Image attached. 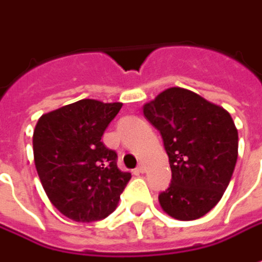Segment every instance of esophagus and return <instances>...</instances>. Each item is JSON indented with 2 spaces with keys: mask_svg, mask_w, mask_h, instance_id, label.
<instances>
[{
  "mask_svg": "<svg viewBox=\"0 0 262 262\" xmlns=\"http://www.w3.org/2000/svg\"><path fill=\"white\" fill-rule=\"evenodd\" d=\"M145 171H146V168H145V165H139V167L135 169V174H136V176H140V174H143Z\"/></svg>",
  "mask_w": 262,
  "mask_h": 262,
  "instance_id": "1",
  "label": "esophagus"
}]
</instances>
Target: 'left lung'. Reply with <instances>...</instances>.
I'll return each instance as SVG.
<instances>
[{"mask_svg": "<svg viewBox=\"0 0 262 262\" xmlns=\"http://www.w3.org/2000/svg\"><path fill=\"white\" fill-rule=\"evenodd\" d=\"M161 133L172 172L159 194L162 210L194 221L219 203L238 159V130L230 114L190 90L172 86L143 105Z\"/></svg>", "mask_w": 262, "mask_h": 262, "instance_id": "left-lung-1", "label": "left lung"}]
</instances>
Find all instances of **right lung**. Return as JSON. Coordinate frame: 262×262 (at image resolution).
<instances>
[{"label":"right lung","instance_id":"1","mask_svg":"<svg viewBox=\"0 0 262 262\" xmlns=\"http://www.w3.org/2000/svg\"><path fill=\"white\" fill-rule=\"evenodd\" d=\"M122 105L85 98L43 114L36 124L33 154L40 183L50 203L72 221L107 217L132 178L101 142Z\"/></svg>","mask_w":262,"mask_h":262}]
</instances>
